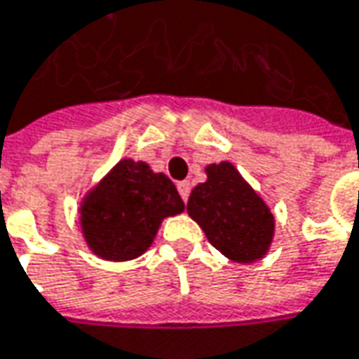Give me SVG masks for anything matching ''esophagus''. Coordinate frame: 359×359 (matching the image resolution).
I'll return each instance as SVG.
<instances>
[{
	"instance_id": "1",
	"label": "esophagus",
	"mask_w": 359,
	"mask_h": 359,
	"mask_svg": "<svg viewBox=\"0 0 359 359\" xmlns=\"http://www.w3.org/2000/svg\"><path fill=\"white\" fill-rule=\"evenodd\" d=\"M177 189H179L182 201H187V198H189V195H191V182H189V180H182V182H179V184H177Z\"/></svg>"
}]
</instances>
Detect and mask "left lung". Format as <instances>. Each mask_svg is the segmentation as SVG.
Instances as JSON below:
<instances>
[{"label":"left lung","mask_w":359,"mask_h":359,"mask_svg":"<svg viewBox=\"0 0 359 359\" xmlns=\"http://www.w3.org/2000/svg\"><path fill=\"white\" fill-rule=\"evenodd\" d=\"M187 212L210 245L237 263L257 261L271 245V210L231 163L207 166V180L193 189Z\"/></svg>","instance_id":"obj_1"}]
</instances>
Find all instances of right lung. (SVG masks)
Returning a JSON list of instances; mask_svg holds the SVG:
<instances>
[{
    "instance_id": "obj_1",
    "label": "right lung",
    "mask_w": 359,
    "mask_h": 359,
    "mask_svg": "<svg viewBox=\"0 0 359 359\" xmlns=\"http://www.w3.org/2000/svg\"><path fill=\"white\" fill-rule=\"evenodd\" d=\"M184 210L172 180L147 163L124 158L82 203V233L92 253L130 261L149 249L163 219Z\"/></svg>"
}]
</instances>
